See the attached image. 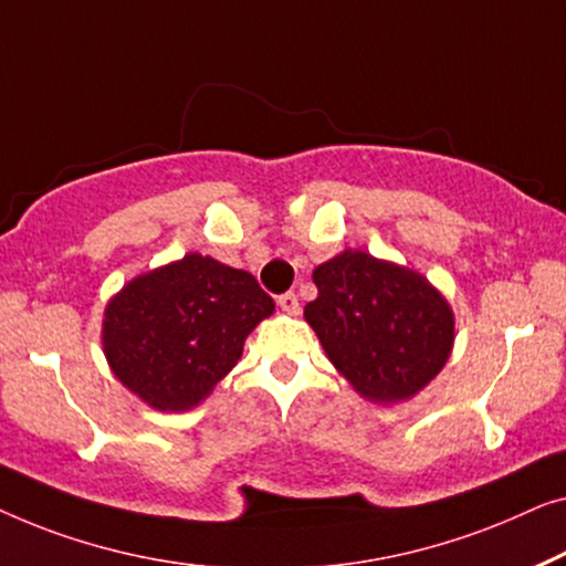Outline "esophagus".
<instances>
[{
  "instance_id": "34e87169",
  "label": "esophagus",
  "mask_w": 566,
  "mask_h": 566,
  "mask_svg": "<svg viewBox=\"0 0 566 566\" xmlns=\"http://www.w3.org/2000/svg\"><path fill=\"white\" fill-rule=\"evenodd\" d=\"M276 305H280L282 313L286 315H297L300 313V302H297V294L294 292H284L276 297Z\"/></svg>"
}]
</instances>
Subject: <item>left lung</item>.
I'll return each instance as SVG.
<instances>
[{
  "label": "left lung",
  "mask_w": 566,
  "mask_h": 566,
  "mask_svg": "<svg viewBox=\"0 0 566 566\" xmlns=\"http://www.w3.org/2000/svg\"><path fill=\"white\" fill-rule=\"evenodd\" d=\"M305 321L333 366L377 402L408 400L443 369L453 344L449 302L423 276L364 251L313 272Z\"/></svg>",
  "instance_id": "obj_1"
}]
</instances>
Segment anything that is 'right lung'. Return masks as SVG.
Instances as JSON below:
<instances>
[{"mask_svg":"<svg viewBox=\"0 0 566 566\" xmlns=\"http://www.w3.org/2000/svg\"><path fill=\"white\" fill-rule=\"evenodd\" d=\"M274 300L249 272L189 253L113 297L102 344L115 377L156 410H189L233 369Z\"/></svg>","mask_w":566,"mask_h":566,"instance_id":"obj_1","label":"right lung"}]
</instances>
